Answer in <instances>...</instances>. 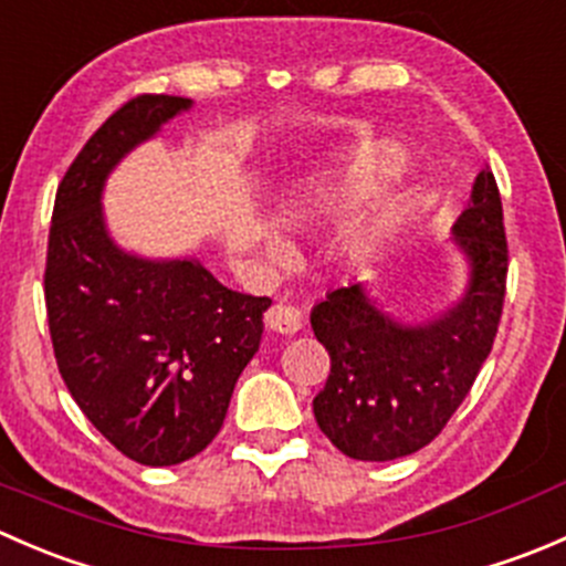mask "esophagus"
Returning a JSON list of instances; mask_svg holds the SVG:
<instances>
[{
  "mask_svg": "<svg viewBox=\"0 0 566 566\" xmlns=\"http://www.w3.org/2000/svg\"><path fill=\"white\" fill-rule=\"evenodd\" d=\"M265 325L271 331H276V334H295V331H301V325H304V315H301L295 306L290 304H273L271 310L265 312Z\"/></svg>",
  "mask_w": 566,
  "mask_h": 566,
  "instance_id": "obj_1",
  "label": "esophagus"
}]
</instances>
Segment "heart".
<instances>
[{
  "instance_id": "1",
  "label": "heart",
  "mask_w": 566,
  "mask_h": 566,
  "mask_svg": "<svg viewBox=\"0 0 566 566\" xmlns=\"http://www.w3.org/2000/svg\"><path fill=\"white\" fill-rule=\"evenodd\" d=\"M399 167V150L394 145H378L364 150L345 175L334 182L312 188L298 202L290 208L295 219H339L350 213L384 177H389ZM397 202L391 197L378 199L369 205L347 230V249L353 254H373L389 235L394 219H397ZM279 249V241H271Z\"/></svg>"
}]
</instances>
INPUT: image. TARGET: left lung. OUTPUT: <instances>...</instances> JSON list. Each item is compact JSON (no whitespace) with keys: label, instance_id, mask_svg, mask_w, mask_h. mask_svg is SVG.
<instances>
[{"label":"left lung","instance_id":"left-lung-1","mask_svg":"<svg viewBox=\"0 0 566 566\" xmlns=\"http://www.w3.org/2000/svg\"><path fill=\"white\" fill-rule=\"evenodd\" d=\"M452 241L468 262V284L443 315L402 323L364 284L331 290L312 310V331L331 356V375L312 408L319 430L347 458L386 462L427 447L493 350L510 251L490 169L473 180Z\"/></svg>","mask_w":566,"mask_h":566}]
</instances>
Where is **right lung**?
I'll list each match as a JSON object with an SVG mask.
<instances>
[{"label": "right lung", "mask_w": 566, "mask_h": 566, "mask_svg": "<svg viewBox=\"0 0 566 566\" xmlns=\"http://www.w3.org/2000/svg\"><path fill=\"white\" fill-rule=\"evenodd\" d=\"M188 108L177 95H139L90 136L56 188L45 254L62 380L95 430L142 465L191 460L219 436L271 306L193 256L147 260L108 235L101 197L112 169Z\"/></svg>", "instance_id": "1"}]
</instances>
